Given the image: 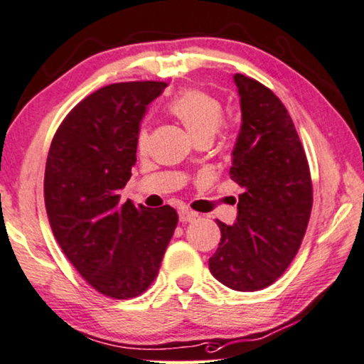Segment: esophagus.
Returning a JSON list of instances; mask_svg holds the SVG:
<instances>
[{"label": "esophagus", "mask_w": 364, "mask_h": 364, "mask_svg": "<svg viewBox=\"0 0 364 364\" xmlns=\"http://www.w3.org/2000/svg\"><path fill=\"white\" fill-rule=\"evenodd\" d=\"M196 217H198V213H193V210H188V209L180 210V222H183V224L194 220Z\"/></svg>", "instance_id": "1"}]
</instances>
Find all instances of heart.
I'll list each match as a JSON object with an SVG mask.
<instances>
[{
  "label": "heart",
  "mask_w": 364,
  "mask_h": 364,
  "mask_svg": "<svg viewBox=\"0 0 364 364\" xmlns=\"http://www.w3.org/2000/svg\"><path fill=\"white\" fill-rule=\"evenodd\" d=\"M173 116L188 130L193 140L213 139L222 124L224 106L220 100L204 90H186L178 95L168 106ZM149 144V132L142 127L137 135L139 150H145Z\"/></svg>",
  "instance_id": "heart-1"
}]
</instances>
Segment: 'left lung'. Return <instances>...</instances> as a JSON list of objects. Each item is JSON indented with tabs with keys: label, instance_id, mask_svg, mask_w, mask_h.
Instances as JSON below:
<instances>
[{
	"label": "left lung",
	"instance_id": "1",
	"mask_svg": "<svg viewBox=\"0 0 364 364\" xmlns=\"http://www.w3.org/2000/svg\"><path fill=\"white\" fill-rule=\"evenodd\" d=\"M242 126L230 178L243 193L237 220H217L220 242L209 258L217 281L235 291L273 284L294 259L312 209L306 151L289 112L267 86L235 73Z\"/></svg>",
	"mask_w": 364,
	"mask_h": 364
}]
</instances>
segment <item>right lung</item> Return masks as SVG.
Instances as JSON below:
<instances>
[{
    "label": "right lung",
    "mask_w": 364,
    "mask_h": 364,
    "mask_svg": "<svg viewBox=\"0 0 364 364\" xmlns=\"http://www.w3.org/2000/svg\"><path fill=\"white\" fill-rule=\"evenodd\" d=\"M164 81L100 88L73 107L47 155L43 198L52 232L78 273L101 294L129 299L147 289L178 224L170 205L121 204L135 165L145 109Z\"/></svg>",
    "instance_id": "add662e5"
}]
</instances>
